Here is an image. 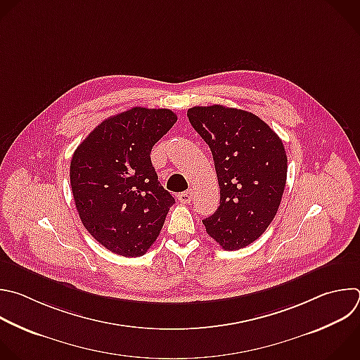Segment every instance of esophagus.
Listing matches in <instances>:
<instances>
[{"mask_svg":"<svg viewBox=\"0 0 360 360\" xmlns=\"http://www.w3.org/2000/svg\"><path fill=\"white\" fill-rule=\"evenodd\" d=\"M193 199V192L192 191H185V192H181L178 195V200L181 203H191Z\"/></svg>","mask_w":360,"mask_h":360,"instance_id":"obj_1","label":"esophagus"}]
</instances>
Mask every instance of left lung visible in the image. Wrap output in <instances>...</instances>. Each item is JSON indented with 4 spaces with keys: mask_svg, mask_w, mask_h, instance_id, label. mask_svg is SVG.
<instances>
[{
    "mask_svg": "<svg viewBox=\"0 0 360 360\" xmlns=\"http://www.w3.org/2000/svg\"><path fill=\"white\" fill-rule=\"evenodd\" d=\"M188 118L212 151L220 188L217 210L202 221L221 249H243L278 210L287 181L284 144L260 117L240 108L196 105Z\"/></svg>",
    "mask_w": 360,
    "mask_h": 360,
    "instance_id": "8db88e82",
    "label": "left lung"
}]
</instances>
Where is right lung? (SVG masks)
Segmentation results:
<instances>
[{"mask_svg":"<svg viewBox=\"0 0 360 360\" xmlns=\"http://www.w3.org/2000/svg\"><path fill=\"white\" fill-rule=\"evenodd\" d=\"M176 118L168 108L133 107L104 120L73 153L70 185L80 220L115 255H146L175 203L150 155Z\"/></svg>","mask_w":360,"mask_h":360,"instance_id":"add662e5","label":"right lung"}]
</instances>
